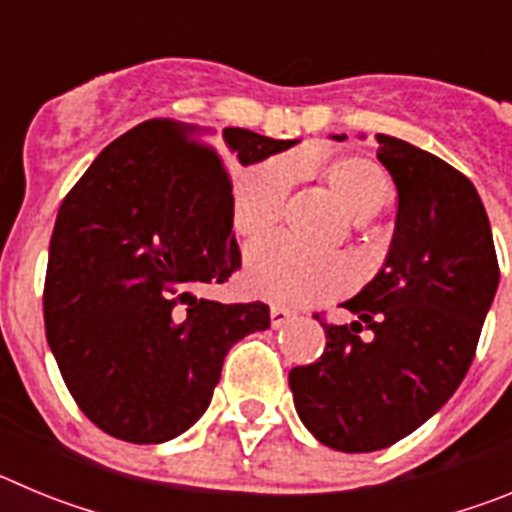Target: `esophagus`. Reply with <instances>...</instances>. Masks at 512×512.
I'll return each instance as SVG.
<instances>
[{
    "mask_svg": "<svg viewBox=\"0 0 512 512\" xmlns=\"http://www.w3.org/2000/svg\"><path fill=\"white\" fill-rule=\"evenodd\" d=\"M269 318H271V325H274V328H279V325L289 323V320L295 318V315H292L289 310H284V307H271Z\"/></svg>",
    "mask_w": 512,
    "mask_h": 512,
    "instance_id": "obj_1",
    "label": "esophagus"
}]
</instances>
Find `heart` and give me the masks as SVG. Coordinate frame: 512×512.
Listing matches in <instances>:
<instances>
[{
    "instance_id": "heart-1",
    "label": "heart",
    "mask_w": 512,
    "mask_h": 512,
    "mask_svg": "<svg viewBox=\"0 0 512 512\" xmlns=\"http://www.w3.org/2000/svg\"><path fill=\"white\" fill-rule=\"evenodd\" d=\"M297 169L310 161L269 158L253 166L233 189V228L243 241H259L282 220ZM320 182L348 217L364 223L392 202L390 176L372 158L343 156L320 166ZM246 287L251 295L284 307H310L333 300L351 287V271L338 256H315L282 241H266L248 251Z\"/></svg>"
}]
</instances>
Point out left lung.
<instances>
[{"mask_svg": "<svg viewBox=\"0 0 512 512\" xmlns=\"http://www.w3.org/2000/svg\"><path fill=\"white\" fill-rule=\"evenodd\" d=\"M377 158L397 187L395 235L351 325L323 323L325 351L289 387L307 431L346 454L387 449L467 377L500 282L490 220L467 176L392 135Z\"/></svg>", "mask_w": 512, "mask_h": 512, "instance_id": "8db88e82", "label": "left lung"}]
</instances>
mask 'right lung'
I'll use <instances>...</instances> for the list:
<instances>
[{
    "mask_svg": "<svg viewBox=\"0 0 512 512\" xmlns=\"http://www.w3.org/2000/svg\"><path fill=\"white\" fill-rule=\"evenodd\" d=\"M243 166L287 151L225 128ZM241 269L220 146L156 117L112 140L61 202L43 287L45 338L79 410L104 433L161 443L200 420L235 341L269 328L264 302L200 300Z\"/></svg>",
    "mask_w": 512,
    "mask_h": 512,
    "instance_id": "add662e5",
    "label": "right lung"
}]
</instances>
